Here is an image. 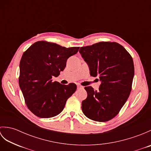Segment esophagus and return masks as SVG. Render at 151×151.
Segmentation results:
<instances>
[{
  "instance_id": "esophagus-1",
  "label": "esophagus",
  "mask_w": 151,
  "mask_h": 151,
  "mask_svg": "<svg viewBox=\"0 0 151 151\" xmlns=\"http://www.w3.org/2000/svg\"><path fill=\"white\" fill-rule=\"evenodd\" d=\"M82 88H83L82 86H80V85H77V89H82Z\"/></svg>"
}]
</instances>
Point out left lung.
I'll list each match as a JSON object with an SVG mask.
<instances>
[{
  "mask_svg": "<svg viewBox=\"0 0 151 151\" xmlns=\"http://www.w3.org/2000/svg\"><path fill=\"white\" fill-rule=\"evenodd\" d=\"M79 52L88 64L90 75L101 82L98 91L91 86L84 88L88 97L82 102L83 113L95 121L111 120L119 114L132 89V58L120 44L109 41L82 47Z\"/></svg>",
  "mask_w": 151,
  "mask_h": 151,
  "instance_id": "1",
  "label": "left lung"
}]
</instances>
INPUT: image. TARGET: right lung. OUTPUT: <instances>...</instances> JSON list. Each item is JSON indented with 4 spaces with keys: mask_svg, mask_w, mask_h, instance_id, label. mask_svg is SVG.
<instances>
[{
    "mask_svg": "<svg viewBox=\"0 0 151 151\" xmlns=\"http://www.w3.org/2000/svg\"><path fill=\"white\" fill-rule=\"evenodd\" d=\"M79 47L66 48L45 41H37L23 53L19 84L28 108L41 118L56 116L62 111L76 85L52 82L64 70L67 59Z\"/></svg>",
    "mask_w": 151,
    "mask_h": 151,
    "instance_id": "right-lung-1",
    "label": "right lung"
}]
</instances>
